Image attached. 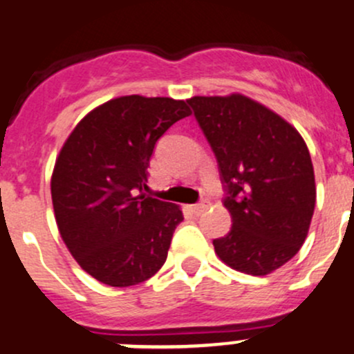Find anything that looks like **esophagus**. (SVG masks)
<instances>
[{"mask_svg": "<svg viewBox=\"0 0 354 354\" xmlns=\"http://www.w3.org/2000/svg\"><path fill=\"white\" fill-rule=\"evenodd\" d=\"M206 208H208V201H205V199L199 203H196V205H192V212H194V215H199V213L205 212Z\"/></svg>", "mask_w": 354, "mask_h": 354, "instance_id": "34e87169", "label": "esophagus"}]
</instances>
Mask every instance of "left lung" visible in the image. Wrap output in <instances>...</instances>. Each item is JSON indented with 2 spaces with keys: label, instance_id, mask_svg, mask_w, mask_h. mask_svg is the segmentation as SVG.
<instances>
[{
  "label": "left lung",
  "instance_id": "1",
  "mask_svg": "<svg viewBox=\"0 0 354 354\" xmlns=\"http://www.w3.org/2000/svg\"><path fill=\"white\" fill-rule=\"evenodd\" d=\"M216 163L232 216L213 239L234 270L267 275L303 246L315 209V176L303 138L284 118L241 94L187 100Z\"/></svg>",
  "mask_w": 354,
  "mask_h": 354
}]
</instances>
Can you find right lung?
Masks as SVG:
<instances>
[{
	"label": "right lung",
	"mask_w": 354,
	"mask_h": 354,
	"mask_svg": "<svg viewBox=\"0 0 354 354\" xmlns=\"http://www.w3.org/2000/svg\"><path fill=\"white\" fill-rule=\"evenodd\" d=\"M185 101L124 96L101 104L68 136L51 177L63 243L96 281L129 288L163 267L178 206L148 191V167L158 139L180 118Z\"/></svg>",
	"instance_id": "add662e5"
}]
</instances>
